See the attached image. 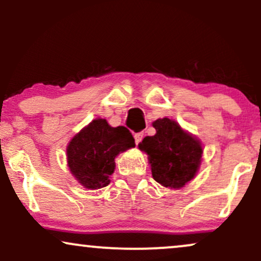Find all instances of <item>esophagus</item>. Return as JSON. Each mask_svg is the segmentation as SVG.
I'll list each match as a JSON object with an SVG mask.
<instances>
[{"instance_id":"esophagus-1","label":"esophagus","mask_w":261,"mask_h":261,"mask_svg":"<svg viewBox=\"0 0 261 261\" xmlns=\"http://www.w3.org/2000/svg\"><path fill=\"white\" fill-rule=\"evenodd\" d=\"M134 137H135V142H136V145H139V143L143 139V134L142 133H137V134H135Z\"/></svg>"}]
</instances>
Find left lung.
Returning a JSON list of instances; mask_svg holds the SVG:
<instances>
[{"label":"left lung","instance_id":"obj_1","mask_svg":"<svg viewBox=\"0 0 261 261\" xmlns=\"http://www.w3.org/2000/svg\"><path fill=\"white\" fill-rule=\"evenodd\" d=\"M152 126L155 134L139 143V148L148 155L152 176L164 188H184L199 172L203 153L201 141L173 119H157Z\"/></svg>","mask_w":261,"mask_h":261}]
</instances>
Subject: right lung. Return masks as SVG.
<instances>
[{
	"label": "right lung",
	"instance_id": "right-lung-1",
	"mask_svg": "<svg viewBox=\"0 0 261 261\" xmlns=\"http://www.w3.org/2000/svg\"><path fill=\"white\" fill-rule=\"evenodd\" d=\"M135 147V140L124 126L113 127L97 118L77 133L66 147L67 167L83 188L107 187L115 170V158Z\"/></svg>",
	"mask_w": 261,
	"mask_h": 261
}]
</instances>
